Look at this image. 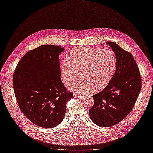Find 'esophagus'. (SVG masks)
<instances>
[{"mask_svg":"<svg viewBox=\"0 0 153 153\" xmlns=\"http://www.w3.org/2000/svg\"><path fill=\"white\" fill-rule=\"evenodd\" d=\"M74 96L75 97H76L77 98H79V99H82V98L84 97V96H83V95L79 94H77V93H74Z\"/></svg>","mask_w":153,"mask_h":153,"instance_id":"obj_1","label":"esophagus"}]
</instances>
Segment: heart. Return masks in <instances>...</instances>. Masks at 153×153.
Masks as SVG:
<instances>
[{
  "label": "heart",
  "instance_id": "obj_1",
  "mask_svg": "<svg viewBox=\"0 0 153 153\" xmlns=\"http://www.w3.org/2000/svg\"><path fill=\"white\" fill-rule=\"evenodd\" d=\"M68 61L61 66V77L66 85L73 84L71 90L79 94L101 90L110 84L116 69V57L108 49L76 48L69 54Z\"/></svg>",
  "mask_w": 153,
  "mask_h": 153
}]
</instances>
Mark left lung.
Instances as JSON below:
<instances>
[{"instance_id":"obj_1","label":"left lung","mask_w":153,"mask_h":153,"mask_svg":"<svg viewBox=\"0 0 153 153\" xmlns=\"http://www.w3.org/2000/svg\"><path fill=\"white\" fill-rule=\"evenodd\" d=\"M116 57V69L110 84L93 95L94 104L89 113L91 120L100 127L119 123L131 111L141 89L138 66L130 52L115 42H106Z\"/></svg>"}]
</instances>
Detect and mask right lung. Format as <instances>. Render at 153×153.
Masks as SVG:
<instances>
[{"label":"right lung","mask_w":153,"mask_h":153,"mask_svg":"<svg viewBox=\"0 0 153 153\" xmlns=\"http://www.w3.org/2000/svg\"><path fill=\"white\" fill-rule=\"evenodd\" d=\"M61 46L45 44L26 53L13 76V87L22 113L36 125L52 128L62 121L73 97L61 79Z\"/></svg>","instance_id":"obj_1"}]
</instances>
